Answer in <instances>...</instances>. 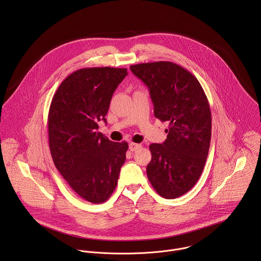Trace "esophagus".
Instances as JSON below:
<instances>
[{
    "label": "esophagus",
    "mask_w": 261,
    "mask_h": 261,
    "mask_svg": "<svg viewBox=\"0 0 261 261\" xmlns=\"http://www.w3.org/2000/svg\"><path fill=\"white\" fill-rule=\"evenodd\" d=\"M141 147H142L141 144H135V143H130V144H129V149H130L132 151H135V150L140 149Z\"/></svg>",
    "instance_id": "1"
}]
</instances>
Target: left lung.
Wrapping results in <instances>:
<instances>
[{"label":"left lung","instance_id":"obj_1","mask_svg":"<svg viewBox=\"0 0 261 261\" xmlns=\"http://www.w3.org/2000/svg\"><path fill=\"white\" fill-rule=\"evenodd\" d=\"M149 88L153 113L169 122L167 140L151 144L147 175L156 193L175 199L199 180L211 141V111L207 96L190 71L170 61L130 65Z\"/></svg>","mask_w":261,"mask_h":261}]
</instances>
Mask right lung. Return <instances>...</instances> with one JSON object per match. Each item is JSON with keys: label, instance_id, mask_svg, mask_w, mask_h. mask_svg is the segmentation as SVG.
I'll use <instances>...</instances> for the list:
<instances>
[{"label": "right lung", "instance_id": "obj_1", "mask_svg": "<svg viewBox=\"0 0 261 261\" xmlns=\"http://www.w3.org/2000/svg\"><path fill=\"white\" fill-rule=\"evenodd\" d=\"M126 68L76 70L56 90L48 114L49 148L55 167L84 200L106 202L125 162L126 142L113 143L98 128Z\"/></svg>", "mask_w": 261, "mask_h": 261}]
</instances>
